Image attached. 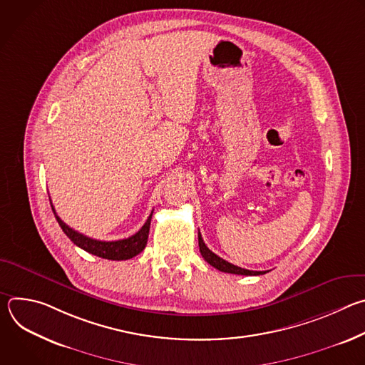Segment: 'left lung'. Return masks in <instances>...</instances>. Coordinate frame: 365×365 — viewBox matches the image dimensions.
Here are the masks:
<instances>
[{
    "mask_svg": "<svg viewBox=\"0 0 365 365\" xmlns=\"http://www.w3.org/2000/svg\"><path fill=\"white\" fill-rule=\"evenodd\" d=\"M197 241H199V251L202 254V257L205 258V262L210 263L212 267H215L220 272L224 273H231V274H241V276H259L264 274L267 272H252V270H247V269H241L238 266H234L228 262H225L224 258L218 257L215 252H212L210 248H207L202 240L200 232H197Z\"/></svg>",
    "mask_w": 365,
    "mask_h": 365,
    "instance_id": "obj_1",
    "label": "left lung"
}]
</instances>
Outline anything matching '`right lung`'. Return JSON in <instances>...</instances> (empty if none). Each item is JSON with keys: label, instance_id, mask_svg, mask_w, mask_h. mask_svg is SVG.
<instances>
[{"label": "right lung", "instance_id": "1", "mask_svg": "<svg viewBox=\"0 0 365 365\" xmlns=\"http://www.w3.org/2000/svg\"><path fill=\"white\" fill-rule=\"evenodd\" d=\"M50 205H51V202H50ZM51 210H53V214H55L61 228L71 238V241L73 244H76L78 247H81L82 250L93 254L96 257L107 258V259H115V262H120V259H128V258L135 257L137 254H140L145 248L153 211H151L150 217L147 218L145 224L141 227V230L138 232H135L134 235H131L128 238H124V240H118V241H99V240L89 238V237L72 230L69 225H66L58 217L53 205H51Z\"/></svg>", "mask_w": 365, "mask_h": 365}]
</instances>
